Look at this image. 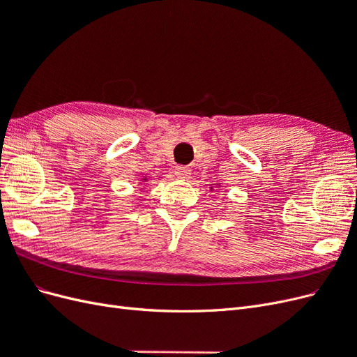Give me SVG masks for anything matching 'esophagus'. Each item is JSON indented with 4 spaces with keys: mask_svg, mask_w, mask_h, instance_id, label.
<instances>
[{
    "mask_svg": "<svg viewBox=\"0 0 357 357\" xmlns=\"http://www.w3.org/2000/svg\"><path fill=\"white\" fill-rule=\"evenodd\" d=\"M174 174H176L178 178H188L189 174H190V169H189L188 167H185V165H178V167H176V169H174Z\"/></svg>",
    "mask_w": 357,
    "mask_h": 357,
    "instance_id": "obj_1",
    "label": "esophagus"
}]
</instances>
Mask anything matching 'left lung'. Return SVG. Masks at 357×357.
Instances as JSON below:
<instances>
[{
    "label": "left lung",
    "instance_id": "1",
    "mask_svg": "<svg viewBox=\"0 0 357 357\" xmlns=\"http://www.w3.org/2000/svg\"><path fill=\"white\" fill-rule=\"evenodd\" d=\"M211 189H213V188H211Z\"/></svg>",
    "mask_w": 357,
    "mask_h": 357
}]
</instances>
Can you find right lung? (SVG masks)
Instances as JSON below:
<instances>
[{
    "label": "right lung",
    "instance_id": "right-lung-1",
    "mask_svg": "<svg viewBox=\"0 0 357 357\" xmlns=\"http://www.w3.org/2000/svg\"><path fill=\"white\" fill-rule=\"evenodd\" d=\"M142 181H147V176H143V177H142Z\"/></svg>",
    "mask_w": 357,
    "mask_h": 357
}]
</instances>
